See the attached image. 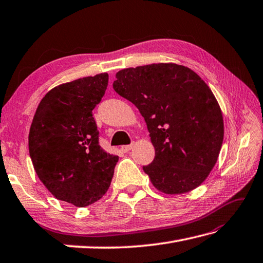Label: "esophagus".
Segmentation results:
<instances>
[{"label": "esophagus", "mask_w": 263, "mask_h": 263, "mask_svg": "<svg viewBox=\"0 0 263 263\" xmlns=\"http://www.w3.org/2000/svg\"><path fill=\"white\" fill-rule=\"evenodd\" d=\"M133 147H134V144H130V145H124V146H121V151L122 152H129Z\"/></svg>", "instance_id": "esophagus-1"}]
</instances>
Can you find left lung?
Wrapping results in <instances>:
<instances>
[{
	"label": "left lung",
	"mask_w": 263,
	"mask_h": 263,
	"mask_svg": "<svg viewBox=\"0 0 263 263\" xmlns=\"http://www.w3.org/2000/svg\"><path fill=\"white\" fill-rule=\"evenodd\" d=\"M116 78V92L136 105L147 125L155 157L143 170L152 185L168 195L199 187L223 141L222 112L210 87L173 62L126 68Z\"/></svg>",
	"instance_id": "8db88e82"
}]
</instances>
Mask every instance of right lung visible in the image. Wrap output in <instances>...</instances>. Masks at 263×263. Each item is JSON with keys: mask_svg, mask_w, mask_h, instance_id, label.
I'll use <instances>...</instances> for the list:
<instances>
[{"mask_svg": "<svg viewBox=\"0 0 263 263\" xmlns=\"http://www.w3.org/2000/svg\"><path fill=\"white\" fill-rule=\"evenodd\" d=\"M108 80L109 74L102 72L52 88L30 126L29 155L40 180L58 200L77 208L102 199L119 160L100 146L92 115Z\"/></svg>", "mask_w": 263, "mask_h": 263, "instance_id": "obj_1", "label": "right lung"}]
</instances>
